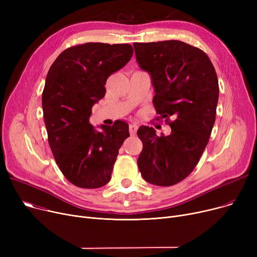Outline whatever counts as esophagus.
<instances>
[{
    "label": "esophagus",
    "mask_w": 257,
    "mask_h": 257,
    "mask_svg": "<svg viewBox=\"0 0 257 257\" xmlns=\"http://www.w3.org/2000/svg\"><path fill=\"white\" fill-rule=\"evenodd\" d=\"M138 129H139L138 125H136V124H131V125L129 126V132H130L131 136H136V133H137Z\"/></svg>",
    "instance_id": "1"
}]
</instances>
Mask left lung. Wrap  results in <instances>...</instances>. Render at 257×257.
<instances>
[{"mask_svg":"<svg viewBox=\"0 0 257 257\" xmlns=\"http://www.w3.org/2000/svg\"><path fill=\"white\" fill-rule=\"evenodd\" d=\"M133 47L141 69L151 75L158 119L172 129L170 136L158 137L152 127L139 128L138 166L147 182L171 186L193 172L208 144L219 100L217 73L203 51L180 40Z\"/></svg>","mask_w":257,"mask_h":257,"instance_id":"left-lung-1","label":"left lung"}]
</instances>
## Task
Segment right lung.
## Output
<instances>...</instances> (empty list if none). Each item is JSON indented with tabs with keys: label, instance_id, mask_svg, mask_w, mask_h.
Returning <instances> with one entry per match:
<instances>
[{
	"label": "right lung",
	"instance_id": "add662e5",
	"mask_svg": "<svg viewBox=\"0 0 257 257\" xmlns=\"http://www.w3.org/2000/svg\"><path fill=\"white\" fill-rule=\"evenodd\" d=\"M128 44L87 43L64 50L53 62L43 91L49 145L64 177L82 188L109 182L129 126L115 120L97 131L91 108L105 96L106 81L131 59Z\"/></svg>",
	"mask_w": 257,
	"mask_h": 257
}]
</instances>
